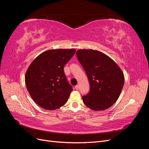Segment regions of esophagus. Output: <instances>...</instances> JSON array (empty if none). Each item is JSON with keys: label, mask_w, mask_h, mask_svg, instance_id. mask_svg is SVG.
<instances>
[{"label": "esophagus", "mask_w": 149, "mask_h": 149, "mask_svg": "<svg viewBox=\"0 0 149 149\" xmlns=\"http://www.w3.org/2000/svg\"><path fill=\"white\" fill-rule=\"evenodd\" d=\"M75 89H76V90H78V89H79V86L78 85H76V86H75Z\"/></svg>", "instance_id": "esophagus-1"}]
</instances>
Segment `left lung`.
I'll return each instance as SVG.
<instances>
[{
	"label": "left lung",
	"instance_id": "left-lung-1",
	"mask_svg": "<svg viewBox=\"0 0 149 149\" xmlns=\"http://www.w3.org/2000/svg\"><path fill=\"white\" fill-rule=\"evenodd\" d=\"M76 56L87 74L90 91L82 97L84 104L94 111H103L113 105L120 96L124 76L110 57L94 49H79Z\"/></svg>",
	"mask_w": 149,
	"mask_h": 149
}]
</instances>
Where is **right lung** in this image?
<instances>
[{"label":"right lung","instance_id":"1","mask_svg":"<svg viewBox=\"0 0 149 149\" xmlns=\"http://www.w3.org/2000/svg\"><path fill=\"white\" fill-rule=\"evenodd\" d=\"M75 49H49L39 55L26 70V89L33 101L47 110H55L67 102L71 86L64 73V66Z\"/></svg>","mask_w":149,"mask_h":149}]
</instances>
